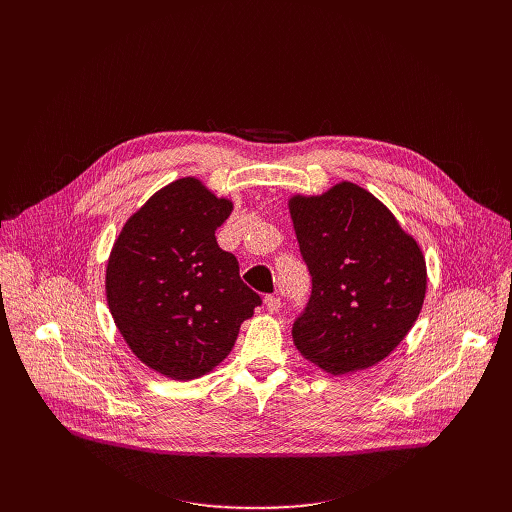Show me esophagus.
<instances>
[{
	"label": "esophagus",
	"mask_w": 512,
	"mask_h": 512,
	"mask_svg": "<svg viewBox=\"0 0 512 512\" xmlns=\"http://www.w3.org/2000/svg\"><path fill=\"white\" fill-rule=\"evenodd\" d=\"M265 306H267V310L273 314V312H279V308H281V300L277 298V296H265Z\"/></svg>",
	"instance_id": "34e87169"
}]
</instances>
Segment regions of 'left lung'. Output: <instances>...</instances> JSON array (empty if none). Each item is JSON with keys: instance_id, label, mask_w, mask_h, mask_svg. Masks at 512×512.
Here are the masks:
<instances>
[{"instance_id": "left-lung-1", "label": "left lung", "mask_w": 512, "mask_h": 512, "mask_svg": "<svg viewBox=\"0 0 512 512\" xmlns=\"http://www.w3.org/2000/svg\"><path fill=\"white\" fill-rule=\"evenodd\" d=\"M312 294L291 326L296 348L320 369H369L407 336L425 298L417 243L371 192L342 182L289 200Z\"/></svg>"}]
</instances>
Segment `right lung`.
<instances>
[{
  "instance_id": "right-lung-1",
  "label": "right lung",
  "mask_w": 512,
  "mask_h": 512,
  "mask_svg": "<svg viewBox=\"0 0 512 512\" xmlns=\"http://www.w3.org/2000/svg\"><path fill=\"white\" fill-rule=\"evenodd\" d=\"M231 210L229 200L182 178L145 202L113 245L111 316L135 356L164 377L188 381L214 369L261 306L237 257L214 237Z\"/></svg>"
}]
</instances>
